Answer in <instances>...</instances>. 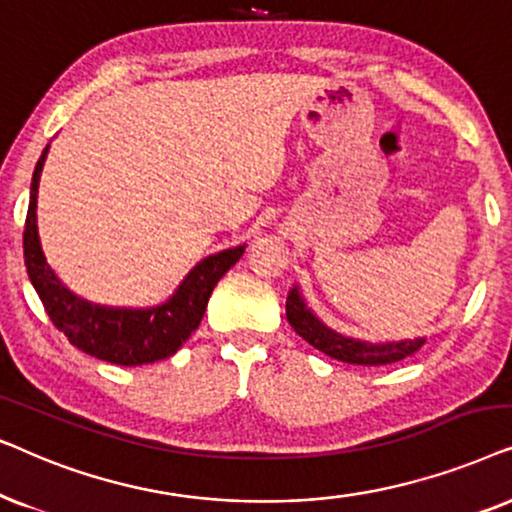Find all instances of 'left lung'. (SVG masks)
I'll return each mask as SVG.
<instances>
[{"label": "left lung", "mask_w": 512, "mask_h": 512, "mask_svg": "<svg viewBox=\"0 0 512 512\" xmlns=\"http://www.w3.org/2000/svg\"><path fill=\"white\" fill-rule=\"evenodd\" d=\"M285 316L288 323L295 327V332L302 339H306L313 349L323 351L325 356L342 360V363L351 365H388L398 363L407 356H414L426 339H405V342H386V344H372L360 342V339H351L339 335V332L330 330L323 320H318L309 306H306L302 292L295 285L288 292V302H285Z\"/></svg>", "instance_id": "obj_1"}]
</instances>
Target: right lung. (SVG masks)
<instances>
[{
  "mask_svg": "<svg viewBox=\"0 0 512 512\" xmlns=\"http://www.w3.org/2000/svg\"><path fill=\"white\" fill-rule=\"evenodd\" d=\"M46 154H49V145L34 166L23 250L27 276H30L53 325L79 351L114 365L135 367L170 358L199 327L210 292L217 281L241 260L245 245H236V248L222 250L201 260L185 276L175 295L152 309H117V306H102L81 299L70 288H65L56 271L49 267L42 241H39L37 192Z\"/></svg>",
  "mask_w": 512,
  "mask_h": 512,
  "instance_id": "right-lung-1",
  "label": "right lung"
}]
</instances>
